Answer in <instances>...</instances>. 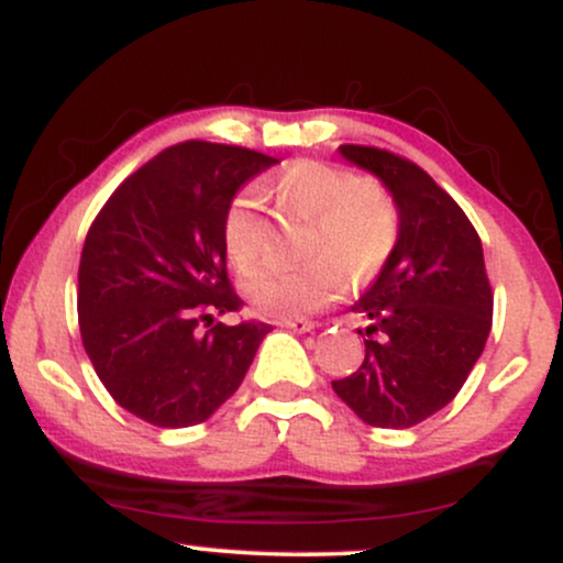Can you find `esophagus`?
<instances>
[{
	"mask_svg": "<svg viewBox=\"0 0 563 563\" xmlns=\"http://www.w3.org/2000/svg\"><path fill=\"white\" fill-rule=\"evenodd\" d=\"M283 328H288V331L294 333H312L314 331V320L309 318H288V320H280Z\"/></svg>",
	"mask_w": 563,
	"mask_h": 563,
	"instance_id": "obj_1",
	"label": "esophagus"
}]
</instances>
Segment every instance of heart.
<instances>
[{
    "instance_id": "b5f03b06",
    "label": "heart",
    "mask_w": 563,
    "mask_h": 563,
    "mask_svg": "<svg viewBox=\"0 0 563 563\" xmlns=\"http://www.w3.org/2000/svg\"><path fill=\"white\" fill-rule=\"evenodd\" d=\"M288 214L312 224L299 269L256 267L267 245V224L254 190L238 192L224 214V251L245 277L249 301L269 318H301L328 303L346 280H363L389 260L399 219L389 192L322 161H296L277 179Z\"/></svg>"
}]
</instances>
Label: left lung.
<instances>
[{
	"label": "left lung",
	"mask_w": 563,
	"mask_h": 563,
	"mask_svg": "<svg viewBox=\"0 0 563 563\" xmlns=\"http://www.w3.org/2000/svg\"><path fill=\"white\" fill-rule=\"evenodd\" d=\"M349 164L376 174L397 206L389 260L354 303L371 325L365 360L333 391L380 429H410L455 399L493 328L482 241L461 206L412 161L341 145Z\"/></svg>",
	"instance_id": "1"
}]
</instances>
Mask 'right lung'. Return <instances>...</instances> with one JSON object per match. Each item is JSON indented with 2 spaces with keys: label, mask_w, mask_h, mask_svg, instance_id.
I'll list each match as a JSON object with an SVG mask.
<instances>
[{
  "label": "right lung",
  "mask_w": 563,
  "mask_h": 563,
  "mask_svg": "<svg viewBox=\"0 0 563 563\" xmlns=\"http://www.w3.org/2000/svg\"><path fill=\"white\" fill-rule=\"evenodd\" d=\"M277 158L190 140L115 187L87 232L79 328L95 373L132 416L185 429L243 384L267 322H214L241 309L228 280L224 214Z\"/></svg>",
  "instance_id": "obj_1"
}]
</instances>
